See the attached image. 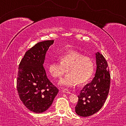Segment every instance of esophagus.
Wrapping results in <instances>:
<instances>
[{
  "instance_id": "obj_1",
  "label": "esophagus",
  "mask_w": 126,
  "mask_h": 126,
  "mask_svg": "<svg viewBox=\"0 0 126 126\" xmlns=\"http://www.w3.org/2000/svg\"><path fill=\"white\" fill-rule=\"evenodd\" d=\"M62 92L63 93H68V94H71V92H69V90L68 89H63Z\"/></svg>"
}]
</instances>
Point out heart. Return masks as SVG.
I'll list each match as a JSON object with an SVG mask.
<instances>
[{"label": "heart", "mask_w": 126, "mask_h": 126, "mask_svg": "<svg viewBox=\"0 0 126 126\" xmlns=\"http://www.w3.org/2000/svg\"><path fill=\"white\" fill-rule=\"evenodd\" d=\"M60 63L52 62L48 65L49 73L53 78L61 79L68 72V76L59 82V84L72 87L83 84L92 77L94 64L90 57L76 52H71L59 57Z\"/></svg>", "instance_id": "heart-1"}]
</instances>
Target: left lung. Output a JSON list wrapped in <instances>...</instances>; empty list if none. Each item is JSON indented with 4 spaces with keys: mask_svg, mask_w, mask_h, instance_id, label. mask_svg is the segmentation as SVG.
Wrapping results in <instances>:
<instances>
[{
    "mask_svg": "<svg viewBox=\"0 0 126 126\" xmlns=\"http://www.w3.org/2000/svg\"><path fill=\"white\" fill-rule=\"evenodd\" d=\"M97 69L94 77L80 91L75 111L82 117L92 116L99 111L109 93L110 76L107 62L99 52L95 53Z\"/></svg>",
    "mask_w": 126,
    "mask_h": 126,
    "instance_id": "1",
    "label": "left lung"
}]
</instances>
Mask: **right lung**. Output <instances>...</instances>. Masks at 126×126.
Listing matches in <instances>:
<instances>
[{"mask_svg": "<svg viewBox=\"0 0 126 126\" xmlns=\"http://www.w3.org/2000/svg\"><path fill=\"white\" fill-rule=\"evenodd\" d=\"M54 40L38 43L27 51L19 65L17 91L23 103L31 111L47 110L58 93L47 77L43 67L47 51Z\"/></svg>", "mask_w": 126, "mask_h": 126, "instance_id": "1", "label": "right lung"}]
</instances>
